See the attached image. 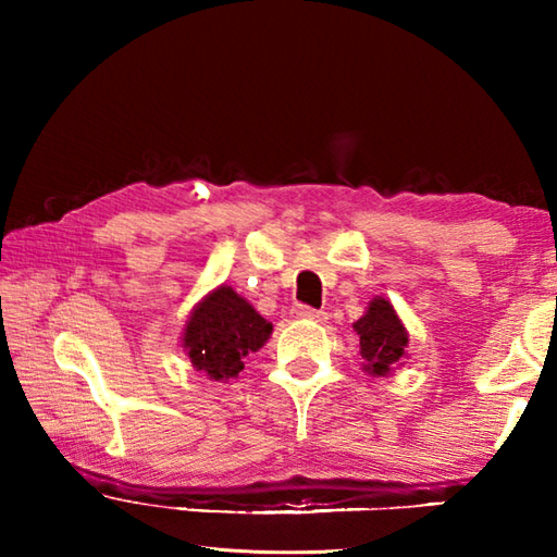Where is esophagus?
<instances>
[{
    "mask_svg": "<svg viewBox=\"0 0 557 557\" xmlns=\"http://www.w3.org/2000/svg\"><path fill=\"white\" fill-rule=\"evenodd\" d=\"M297 319H305V322H324L326 314L319 312V309H312V307H297L295 309Z\"/></svg>",
    "mask_w": 557,
    "mask_h": 557,
    "instance_id": "1",
    "label": "esophagus"
}]
</instances>
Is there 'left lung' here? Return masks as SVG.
I'll return each instance as SVG.
<instances>
[{
    "label": "left lung",
    "mask_w": 557,
    "mask_h": 557,
    "mask_svg": "<svg viewBox=\"0 0 557 557\" xmlns=\"http://www.w3.org/2000/svg\"><path fill=\"white\" fill-rule=\"evenodd\" d=\"M354 332L361 344L363 371L373 379L391 375L408 358L410 334L385 297H373L369 301L363 317L354 322Z\"/></svg>",
    "instance_id": "obj_1"
}]
</instances>
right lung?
<instances>
[{"instance_id": "obj_1", "label": "right lung", "mask_w": 557, "mask_h": 557, "mask_svg": "<svg viewBox=\"0 0 557 557\" xmlns=\"http://www.w3.org/2000/svg\"><path fill=\"white\" fill-rule=\"evenodd\" d=\"M270 334L272 324L248 299L228 285H219L188 314L182 348L196 371L225 383L238 379L245 356L260 351Z\"/></svg>"}]
</instances>
